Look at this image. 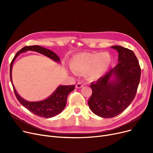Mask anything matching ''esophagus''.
I'll list each match as a JSON object with an SVG mask.
<instances>
[{
	"mask_svg": "<svg viewBox=\"0 0 153 153\" xmlns=\"http://www.w3.org/2000/svg\"><path fill=\"white\" fill-rule=\"evenodd\" d=\"M82 87H83V84L81 82H79L76 85V88H77V89H79V88H81Z\"/></svg>",
	"mask_w": 153,
	"mask_h": 153,
	"instance_id": "1",
	"label": "esophagus"
}]
</instances>
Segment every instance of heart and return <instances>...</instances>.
Masks as SVG:
<instances>
[{"label":"heart","instance_id":"obj_1","mask_svg":"<svg viewBox=\"0 0 153 153\" xmlns=\"http://www.w3.org/2000/svg\"><path fill=\"white\" fill-rule=\"evenodd\" d=\"M111 62L108 53H82L75 55L71 61L74 72L84 74L90 79H97L107 71Z\"/></svg>","mask_w":153,"mask_h":153}]
</instances>
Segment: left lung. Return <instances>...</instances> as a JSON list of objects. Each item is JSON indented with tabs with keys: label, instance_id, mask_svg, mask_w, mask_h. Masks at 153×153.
I'll return each mask as SVG.
<instances>
[{
	"label": "left lung",
	"instance_id": "obj_1",
	"mask_svg": "<svg viewBox=\"0 0 153 153\" xmlns=\"http://www.w3.org/2000/svg\"><path fill=\"white\" fill-rule=\"evenodd\" d=\"M118 53V64L92 82L88 105L94 114L112 118L121 114L133 100L140 81L141 68L134 52L121 46L111 47Z\"/></svg>",
	"mask_w": 153,
	"mask_h": 153
}]
</instances>
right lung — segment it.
Returning <instances> with one entry per match:
<instances>
[{"label": "right lung", "instance_id": "1", "mask_svg": "<svg viewBox=\"0 0 153 153\" xmlns=\"http://www.w3.org/2000/svg\"><path fill=\"white\" fill-rule=\"evenodd\" d=\"M28 51H32L39 53L47 56L48 58H50L54 61L57 62H61L60 59L57 54L53 51L46 49V48H45L43 47L38 45H34L29 46H27L22 48L14 56L13 60L11 62L10 67V81L13 88V91L16 97H17L19 102L24 107H25L29 111L32 112V113L39 117L43 118H51L55 117L56 115L60 114L63 110V109L65 108L67 102L68 96L70 92L74 90L75 85H59L49 97H48L47 99L42 101L29 102L23 99L18 94L13 84L12 79V69L13 62L15 61L16 58L21 53Z\"/></svg>", "mask_w": 153, "mask_h": 153}]
</instances>
